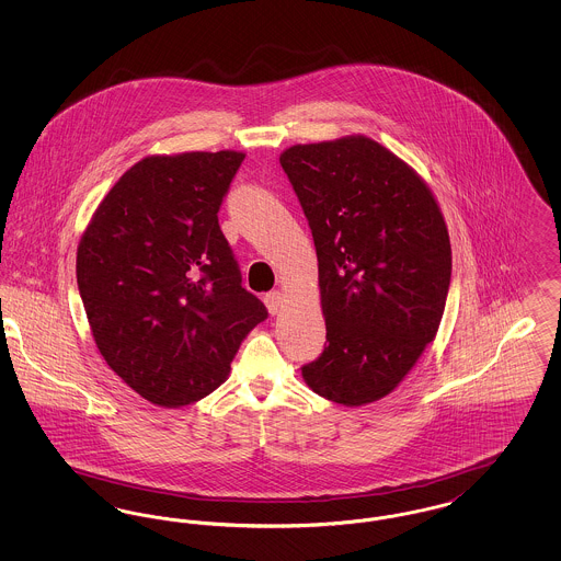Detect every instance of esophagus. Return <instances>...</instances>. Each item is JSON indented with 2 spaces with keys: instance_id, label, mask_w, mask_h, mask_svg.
Instances as JSON below:
<instances>
[{
  "instance_id": "obj_1",
  "label": "esophagus",
  "mask_w": 561,
  "mask_h": 561,
  "mask_svg": "<svg viewBox=\"0 0 561 561\" xmlns=\"http://www.w3.org/2000/svg\"><path fill=\"white\" fill-rule=\"evenodd\" d=\"M282 302H284V294L279 293V290H273V293L265 294V305H267L268 313H271V316H277V313H279Z\"/></svg>"
}]
</instances>
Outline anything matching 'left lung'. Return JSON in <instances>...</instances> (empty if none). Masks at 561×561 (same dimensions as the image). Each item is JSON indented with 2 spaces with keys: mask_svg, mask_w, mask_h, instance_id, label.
<instances>
[{
  "mask_svg": "<svg viewBox=\"0 0 561 561\" xmlns=\"http://www.w3.org/2000/svg\"><path fill=\"white\" fill-rule=\"evenodd\" d=\"M279 163L320 263L325 345L302 376L343 405L380 400L444 316L453 275L444 216L427 185L366 136L296 145Z\"/></svg>",
  "mask_w": 561,
  "mask_h": 561,
  "instance_id": "obj_1",
  "label": "left lung"
}]
</instances>
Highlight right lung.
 <instances>
[{
    "label": "right lung",
    "instance_id": "obj_1",
    "mask_svg": "<svg viewBox=\"0 0 561 561\" xmlns=\"http://www.w3.org/2000/svg\"><path fill=\"white\" fill-rule=\"evenodd\" d=\"M243 153L145 158L115 183L78 248V288L96 347L163 408L206 398L245 334L268 318L241 286L218 210Z\"/></svg>",
    "mask_w": 561,
    "mask_h": 561
}]
</instances>
